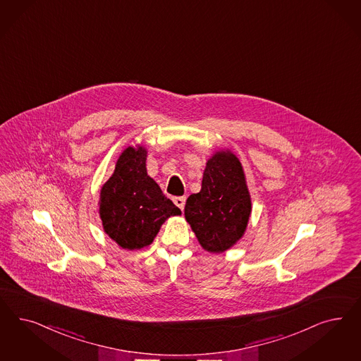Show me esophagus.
I'll use <instances>...</instances> for the list:
<instances>
[{
  "label": "esophagus",
  "instance_id": "34e87169",
  "mask_svg": "<svg viewBox=\"0 0 361 361\" xmlns=\"http://www.w3.org/2000/svg\"><path fill=\"white\" fill-rule=\"evenodd\" d=\"M175 206H178L179 209H185V203H186V197H175L174 199Z\"/></svg>",
  "mask_w": 361,
  "mask_h": 361
}]
</instances>
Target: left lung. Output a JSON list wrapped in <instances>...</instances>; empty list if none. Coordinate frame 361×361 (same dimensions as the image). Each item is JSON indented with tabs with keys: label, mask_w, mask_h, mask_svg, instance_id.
Here are the masks:
<instances>
[{
	"label": "left lung",
	"mask_w": 361,
	"mask_h": 361,
	"mask_svg": "<svg viewBox=\"0 0 361 361\" xmlns=\"http://www.w3.org/2000/svg\"><path fill=\"white\" fill-rule=\"evenodd\" d=\"M251 195L243 166L230 150L212 154L206 163L198 194L187 198L185 216L203 250L219 254L245 235L251 215Z\"/></svg>",
	"instance_id": "8db88e82"
}]
</instances>
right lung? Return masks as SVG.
Segmentation results:
<instances>
[{"label":"right lung","instance_id":"add662e5","mask_svg":"<svg viewBox=\"0 0 361 361\" xmlns=\"http://www.w3.org/2000/svg\"><path fill=\"white\" fill-rule=\"evenodd\" d=\"M146 159L143 146L126 147L101 188L98 203L104 231L130 251L152 245L163 223L182 214L147 175Z\"/></svg>","mask_w":361,"mask_h":361}]
</instances>
